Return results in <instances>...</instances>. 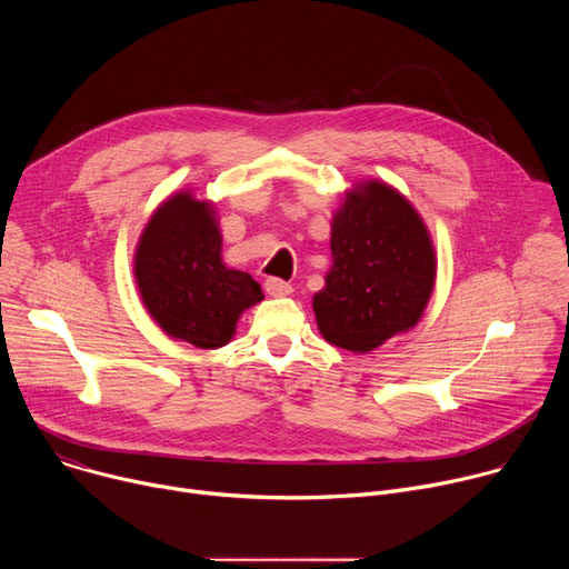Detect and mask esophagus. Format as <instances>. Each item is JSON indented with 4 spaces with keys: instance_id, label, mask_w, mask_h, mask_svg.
Listing matches in <instances>:
<instances>
[{
    "instance_id": "1",
    "label": "esophagus",
    "mask_w": 569,
    "mask_h": 569,
    "mask_svg": "<svg viewBox=\"0 0 569 569\" xmlns=\"http://www.w3.org/2000/svg\"><path fill=\"white\" fill-rule=\"evenodd\" d=\"M266 292L272 297H288L292 292V286L283 279H268L266 281Z\"/></svg>"
}]
</instances>
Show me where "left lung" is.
<instances>
[{"instance_id":"obj_1","label":"left lung","mask_w":569,"mask_h":569,"mask_svg":"<svg viewBox=\"0 0 569 569\" xmlns=\"http://www.w3.org/2000/svg\"><path fill=\"white\" fill-rule=\"evenodd\" d=\"M333 266L312 297L323 340L369 353L415 329L435 290L437 257L412 202L369 180L345 193L331 222Z\"/></svg>"}]
</instances>
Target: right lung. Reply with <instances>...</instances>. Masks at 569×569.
Segmentation results:
<instances>
[{
    "label": "right lung",
    "instance_id": "add662e5",
    "mask_svg": "<svg viewBox=\"0 0 569 569\" xmlns=\"http://www.w3.org/2000/svg\"><path fill=\"white\" fill-rule=\"evenodd\" d=\"M141 301L167 336L198 349L224 347L242 310L263 299L261 286L222 263L213 204L191 191L161 202L134 252Z\"/></svg>",
    "mask_w": 569,
    "mask_h": 569
}]
</instances>
